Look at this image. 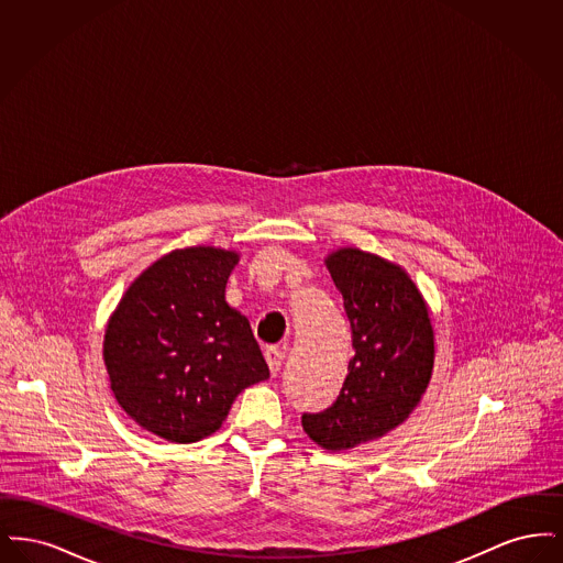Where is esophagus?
Instances as JSON below:
<instances>
[{
    "label": "esophagus",
    "instance_id": "obj_1",
    "mask_svg": "<svg viewBox=\"0 0 563 563\" xmlns=\"http://www.w3.org/2000/svg\"><path fill=\"white\" fill-rule=\"evenodd\" d=\"M264 356L268 361L269 372L278 374L280 367H283V361H285V350L278 349V346H268L264 350Z\"/></svg>",
    "mask_w": 563,
    "mask_h": 563
}]
</instances>
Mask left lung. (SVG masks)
I'll return each mask as SVG.
<instances>
[{
    "mask_svg": "<svg viewBox=\"0 0 563 563\" xmlns=\"http://www.w3.org/2000/svg\"><path fill=\"white\" fill-rule=\"evenodd\" d=\"M327 268L344 297L354 356L338 399L303 413L301 427L324 450H350L409 418L429 386L434 342L429 308L399 266L342 249Z\"/></svg>",
    "mask_w": 563,
    "mask_h": 563,
    "instance_id": "1",
    "label": "left lung"
}]
</instances>
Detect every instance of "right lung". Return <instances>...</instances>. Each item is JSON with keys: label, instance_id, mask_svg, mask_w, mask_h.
I'll use <instances>...</instances> for the list:
<instances>
[{"label": "right lung", "instance_id": "obj_1", "mask_svg": "<svg viewBox=\"0 0 563 563\" xmlns=\"http://www.w3.org/2000/svg\"><path fill=\"white\" fill-rule=\"evenodd\" d=\"M239 255L191 246L145 269L118 303L103 356L120 407L166 441L221 427L234 399L269 369L251 324L225 303Z\"/></svg>", "mask_w": 563, "mask_h": 563}]
</instances>
